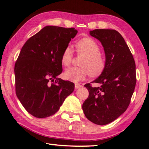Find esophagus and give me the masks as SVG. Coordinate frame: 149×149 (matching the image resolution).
I'll use <instances>...</instances> for the list:
<instances>
[{
    "label": "esophagus",
    "instance_id": "1",
    "mask_svg": "<svg viewBox=\"0 0 149 149\" xmlns=\"http://www.w3.org/2000/svg\"><path fill=\"white\" fill-rule=\"evenodd\" d=\"M81 85L79 84H75V90H77V89L81 88Z\"/></svg>",
    "mask_w": 149,
    "mask_h": 149
}]
</instances>
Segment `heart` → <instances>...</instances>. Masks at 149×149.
Segmentation results:
<instances>
[{"mask_svg":"<svg viewBox=\"0 0 149 149\" xmlns=\"http://www.w3.org/2000/svg\"><path fill=\"white\" fill-rule=\"evenodd\" d=\"M77 53L86 55L81 63L82 67H71L66 69L63 76L66 79L73 82L83 80L90 74L96 77L103 72L106 67V59L100 54V47L91 37H84L75 43ZM74 53L70 46L64 49L61 54V63L68 66L72 63Z\"/></svg>","mask_w":149,"mask_h":149,"instance_id":"heart-1","label":"heart"}]
</instances>
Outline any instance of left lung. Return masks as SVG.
Masks as SVG:
<instances>
[{
  "instance_id": "left-lung-1",
  "label": "left lung",
  "mask_w": 149,
  "mask_h": 149,
  "mask_svg": "<svg viewBox=\"0 0 149 149\" xmlns=\"http://www.w3.org/2000/svg\"><path fill=\"white\" fill-rule=\"evenodd\" d=\"M91 36L101 42L106 55V67L93 83L86 84L89 96L82 105L86 117L98 125L109 124L125 112L136 83V65L123 36L114 29H95Z\"/></svg>"
}]
</instances>
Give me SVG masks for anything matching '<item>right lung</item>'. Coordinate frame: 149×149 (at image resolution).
I'll list each match as a JSON object with an SVG mask.
<instances>
[{"label": "right lung", "mask_w": 149, "mask_h": 149, "mask_svg": "<svg viewBox=\"0 0 149 149\" xmlns=\"http://www.w3.org/2000/svg\"><path fill=\"white\" fill-rule=\"evenodd\" d=\"M77 33L75 28L47 26L22 47L15 65V91L33 116H52L74 92V83L57 76L62 72V53Z\"/></svg>", "instance_id": "add662e5"}]
</instances>
